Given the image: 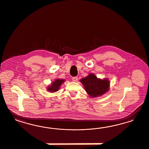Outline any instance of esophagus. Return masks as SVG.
<instances>
[{
    "instance_id": "34e87169",
    "label": "esophagus",
    "mask_w": 149,
    "mask_h": 149,
    "mask_svg": "<svg viewBox=\"0 0 149 149\" xmlns=\"http://www.w3.org/2000/svg\"><path fill=\"white\" fill-rule=\"evenodd\" d=\"M77 80H78L77 77H73L72 78V81L73 82H77Z\"/></svg>"
}]
</instances>
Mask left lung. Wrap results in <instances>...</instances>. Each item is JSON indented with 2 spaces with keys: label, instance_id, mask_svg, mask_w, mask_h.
I'll list each match as a JSON object with an SVG mask.
<instances>
[{
  "label": "left lung",
  "instance_id": "1",
  "mask_svg": "<svg viewBox=\"0 0 149 149\" xmlns=\"http://www.w3.org/2000/svg\"><path fill=\"white\" fill-rule=\"evenodd\" d=\"M80 82L91 97H97L105 93L109 90L110 86L108 79H98L92 73L81 79Z\"/></svg>",
  "mask_w": 149,
  "mask_h": 149
}]
</instances>
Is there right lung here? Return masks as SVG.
Returning <instances> with one entry per match:
<instances>
[{"label":"right lung","mask_w":149,"mask_h":149,"mask_svg":"<svg viewBox=\"0 0 149 149\" xmlns=\"http://www.w3.org/2000/svg\"><path fill=\"white\" fill-rule=\"evenodd\" d=\"M64 80L57 79L55 80L54 82H52V84L50 85V86L47 87V91L50 92H55L58 91L61 85L64 82Z\"/></svg>","instance_id":"obj_1"}]
</instances>
